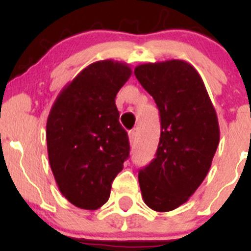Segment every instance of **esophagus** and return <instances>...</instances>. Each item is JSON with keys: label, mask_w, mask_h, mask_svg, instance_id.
I'll use <instances>...</instances> for the list:
<instances>
[{"label": "esophagus", "mask_w": 251, "mask_h": 251, "mask_svg": "<svg viewBox=\"0 0 251 251\" xmlns=\"http://www.w3.org/2000/svg\"><path fill=\"white\" fill-rule=\"evenodd\" d=\"M128 140H130L131 146H133V143H135V141H136V132H135V131H130V132H128Z\"/></svg>", "instance_id": "1"}]
</instances>
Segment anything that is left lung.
<instances>
[{
	"label": "left lung",
	"instance_id": "8db88e82",
	"mask_svg": "<svg viewBox=\"0 0 251 251\" xmlns=\"http://www.w3.org/2000/svg\"><path fill=\"white\" fill-rule=\"evenodd\" d=\"M135 75L160 114L155 158L138 174L142 198L151 210H175L206 177L220 142L216 110L193 65L184 60L147 63Z\"/></svg>",
	"mask_w": 251,
	"mask_h": 251
}]
</instances>
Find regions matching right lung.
<instances>
[{"mask_svg": "<svg viewBox=\"0 0 251 251\" xmlns=\"http://www.w3.org/2000/svg\"><path fill=\"white\" fill-rule=\"evenodd\" d=\"M132 74L111 59L90 64L55 98L46 125L50 169L60 193L75 206L100 209L128 158L116 93Z\"/></svg>", "mask_w": 251, "mask_h": 251, "instance_id": "add662e5", "label": "right lung"}]
</instances>
